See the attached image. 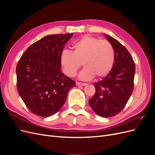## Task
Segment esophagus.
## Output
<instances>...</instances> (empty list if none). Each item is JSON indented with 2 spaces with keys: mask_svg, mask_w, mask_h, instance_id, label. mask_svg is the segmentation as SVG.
Returning <instances> with one entry per match:
<instances>
[{
  "mask_svg": "<svg viewBox=\"0 0 155 155\" xmlns=\"http://www.w3.org/2000/svg\"><path fill=\"white\" fill-rule=\"evenodd\" d=\"M76 85L78 86H86L87 85V83H81V82H76Z\"/></svg>",
  "mask_w": 155,
  "mask_h": 155,
  "instance_id": "obj_1",
  "label": "esophagus"
}]
</instances>
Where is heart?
Masks as SVG:
<instances>
[{
    "mask_svg": "<svg viewBox=\"0 0 155 155\" xmlns=\"http://www.w3.org/2000/svg\"><path fill=\"white\" fill-rule=\"evenodd\" d=\"M73 51L63 50L61 54V64L69 77H74L83 65L85 67L79 78L89 80L96 76H107L113 67L115 52L109 41L85 35L73 45Z\"/></svg>",
    "mask_w": 155,
    "mask_h": 155,
    "instance_id": "obj_1",
    "label": "heart"
}]
</instances>
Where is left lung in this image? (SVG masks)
<instances>
[{
  "label": "left lung",
  "instance_id": "left-lung-1",
  "mask_svg": "<svg viewBox=\"0 0 155 155\" xmlns=\"http://www.w3.org/2000/svg\"><path fill=\"white\" fill-rule=\"evenodd\" d=\"M106 38L113 46L114 63L107 76L94 85V95L89 105L101 117L114 116L124 109L133 91L135 64L129 51L118 41L109 35Z\"/></svg>",
  "mask_w": 155,
  "mask_h": 155
}]
</instances>
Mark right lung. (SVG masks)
<instances>
[{
    "mask_svg": "<svg viewBox=\"0 0 155 155\" xmlns=\"http://www.w3.org/2000/svg\"><path fill=\"white\" fill-rule=\"evenodd\" d=\"M72 34L44 37L30 45L16 67L17 88L26 106L37 116H52L62 107L76 82L61 72V54Z\"/></svg>",
    "mask_w": 155,
    "mask_h": 155,
    "instance_id": "obj_1",
    "label": "right lung"
}]
</instances>
